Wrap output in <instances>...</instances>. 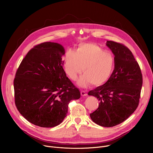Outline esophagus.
Masks as SVG:
<instances>
[{
  "label": "esophagus",
  "instance_id": "obj_1",
  "mask_svg": "<svg viewBox=\"0 0 153 153\" xmlns=\"http://www.w3.org/2000/svg\"><path fill=\"white\" fill-rule=\"evenodd\" d=\"M80 94H81V96H85L87 95L86 91H83V90H82V91H80Z\"/></svg>",
  "mask_w": 153,
  "mask_h": 153
}]
</instances>
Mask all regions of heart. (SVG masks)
<instances>
[{
	"label": "heart",
	"instance_id": "heart-1",
	"mask_svg": "<svg viewBox=\"0 0 153 153\" xmlns=\"http://www.w3.org/2000/svg\"><path fill=\"white\" fill-rule=\"evenodd\" d=\"M114 58L93 43L79 45L75 53L68 51L65 57V70L71 79H75L81 72L83 74L78 83L85 86L89 83L99 86L110 77L114 68ZM82 68H81V67Z\"/></svg>",
	"mask_w": 153,
	"mask_h": 153
}]
</instances>
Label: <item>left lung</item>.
Masks as SVG:
<instances>
[{"label":"left lung","mask_w":153,"mask_h":153,"mask_svg":"<svg viewBox=\"0 0 153 153\" xmlns=\"http://www.w3.org/2000/svg\"><path fill=\"white\" fill-rule=\"evenodd\" d=\"M106 45L114 55V69L103 85L88 92L97 97L99 107L90 114L96 124L113 127L126 120L139 103L143 79L140 68L132 52L122 43L111 40Z\"/></svg>","instance_id":"8db88e82"}]
</instances>
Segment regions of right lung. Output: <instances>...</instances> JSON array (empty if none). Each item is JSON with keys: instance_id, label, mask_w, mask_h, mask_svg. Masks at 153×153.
I'll return each mask as SVG.
<instances>
[{"instance_id": "1", "label": "right lung", "mask_w": 153, "mask_h": 153, "mask_svg": "<svg viewBox=\"0 0 153 153\" xmlns=\"http://www.w3.org/2000/svg\"><path fill=\"white\" fill-rule=\"evenodd\" d=\"M64 54L59 43H41L28 52L17 70L15 105L20 114L35 125H59L67 116L70 102L80 97L63 68Z\"/></svg>"}]
</instances>
